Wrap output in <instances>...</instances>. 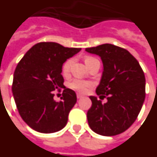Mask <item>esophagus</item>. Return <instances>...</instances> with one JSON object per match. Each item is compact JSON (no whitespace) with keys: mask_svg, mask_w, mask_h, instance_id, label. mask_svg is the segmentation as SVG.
<instances>
[{"mask_svg":"<svg viewBox=\"0 0 157 157\" xmlns=\"http://www.w3.org/2000/svg\"><path fill=\"white\" fill-rule=\"evenodd\" d=\"M76 96H77V99H81V98H82V95H80V94H77Z\"/></svg>","mask_w":157,"mask_h":157,"instance_id":"esophagus-1","label":"esophagus"}]
</instances>
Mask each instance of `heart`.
Returning <instances> with one entry per match:
<instances>
[{"label": "heart", "instance_id": "obj_1", "mask_svg": "<svg viewBox=\"0 0 157 157\" xmlns=\"http://www.w3.org/2000/svg\"><path fill=\"white\" fill-rule=\"evenodd\" d=\"M96 60V58L91 57V56H87V57L85 58V63L87 67L89 64H90L93 61ZM73 61L71 59V60H68L65 62V64L62 67V73L63 75H67L70 71V68L71 67V64H72ZM70 86L71 88H72L74 90H78V91H81V92H84L86 90L88 86H90V83L89 82H84V81H82V80H74L71 84H70Z\"/></svg>", "mask_w": 157, "mask_h": 157}]
</instances>
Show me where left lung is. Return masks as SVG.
Listing matches in <instances>:
<instances>
[{"label":"left lung","instance_id":"1","mask_svg":"<svg viewBox=\"0 0 157 157\" xmlns=\"http://www.w3.org/2000/svg\"><path fill=\"white\" fill-rule=\"evenodd\" d=\"M101 57L103 72L96 95L107 96L102 103L90 96L92 105L87 111L90 129L96 134L111 136L132 126L140 113L146 96V79L140 64L126 49L111 44L86 48Z\"/></svg>","mask_w":157,"mask_h":157}]
</instances>
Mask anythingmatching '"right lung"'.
I'll return each instance as SVG.
<instances>
[{
	"mask_svg": "<svg viewBox=\"0 0 157 157\" xmlns=\"http://www.w3.org/2000/svg\"><path fill=\"white\" fill-rule=\"evenodd\" d=\"M81 50L56 42L37 43L17 66L12 83L14 100L20 116L35 131L54 133L67 125L76 95L64 86L62 66ZM61 88H64L63 101L56 102L53 91Z\"/></svg>",
	"mask_w": 157,
	"mask_h": 157,
	"instance_id": "add662e5",
	"label": "right lung"
}]
</instances>
